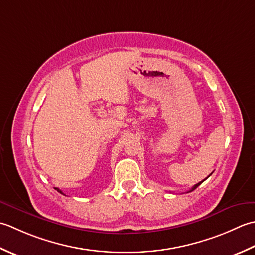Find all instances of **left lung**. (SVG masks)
I'll return each mask as SVG.
<instances>
[{
	"label": "left lung",
	"mask_w": 255,
	"mask_h": 255,
	"mask_svg": "<svg viewBox=\"0 0 255 255\" xmlns=\"http://www.w3.org/2000/svg\"><path fill=\"white\" fill-rule=\"evenodd\" d=\"M209 176H210V175H209ZM209 176H208V177H209ZM204 180H205V179H204ZM204 180H202V181H204ZM202 181H200V183H198V184H196V185H195V186L193 187V188H191V189H190L189 191H187V193H190V191H193V190H195V189L197 188V187H198V186H199V185H200V184L202 183Z\"/></svg>",
	"instance_id": "8db88e82"
}]
</instances>
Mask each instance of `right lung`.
Returning a JSON list of instances; mask_svg holds the SVG:
<instances>
[{
    "mask_svg": "<svg viewBox=\"0 0 255 255\" xmlns=\"http://www.w3.org/2000/svg\"><path fill=\"white\" fill-rule=\"evenodd\" d=\"M57 191H58V193H60V194H62V195H64V193H62V191L60 190V189H58V188H55Z\"/></svg>",
    "mask_w": 255,
    "mask_h": 255,
    "instance_id": "1",
    "label": "right lung"
}]
</instances>
